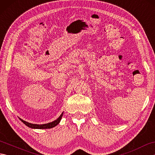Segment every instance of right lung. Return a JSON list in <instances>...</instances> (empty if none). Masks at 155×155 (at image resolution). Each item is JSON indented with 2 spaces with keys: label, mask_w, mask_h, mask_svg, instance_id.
Masks as SVG:
<instances>
[{
  "label": "right lung",
  "mask_w": 155,
  "mask_h": 155,
  "mask_svg": "<svg viewBox=\"0 0 155 155\" xmlns=\"http://www.w3.org/2000/svg\"><path fill=\"white\" fill-rule=\"evenodd\" d=\"M62 115H63V113H62L60 115V117H59L57 120L52 121V122H51V123H47V124H32V123H28V122H27V121L23 120L22 119H21V118H20V120H21L25 125H27V127H30V128H38V129H45V128H51L52 127H54L57 126V125L58 124H59V123H60Z\"/></svg>",
  "instance_id": "right-lung-1"
}]
</instances>
